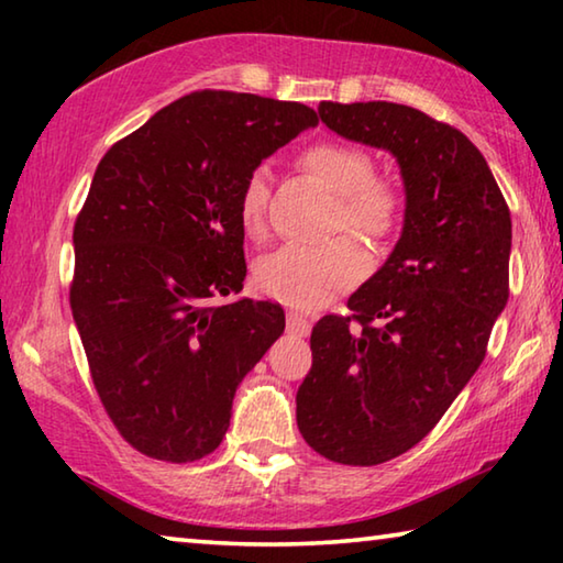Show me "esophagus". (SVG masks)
<instances>
[{
    "label": "esophagus",
    "mask_w": 563,
    "mask_h": 563,
    "mask_svg": "<svg viewBox=\"0 0 563 563\" xmlns=\"http://www.w3.org/2000/svg\"><path fill=\"white\" fill-rule=\"evenodd\" d=\"M288 332H290V335L305 338L310 332V322L305 320L302 316H298V312H288Z\"/></svg>",
    "instance_id": "1"
}]
</instances>
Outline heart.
<instances>
[{
  "label": "heart",
  "instance_id": "b5f03b06",
  "mask_svg": "<svg viewBox=\"0 0 563 563\" xmlns=\"http://www.w3.org/2000/svg\"><path fill=\"white\" fill-rule=\"evenodd\" d=\"M300 166L335 194V228L347 225L352 231L385 238L397 225L402 194L393 180L373 174V156L365 148L320 141L302 151ZM268 201L271 170L258 166L247 174L238 198V216L247 235H263ZM365 273L367 261L360 245L350 238H335L322 245H280L255 265V283L265 295L290 308L316 310L355 288Z\"/></svg>",
  "mask_w": 563,
  "mask_h": 563
}]
</instances>
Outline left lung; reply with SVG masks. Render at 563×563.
<instances>
[{"instance_id": "1", "label": "left lung", "mask_w": 563, "mask_h": 563, "mask_svg": "<svg viewBox=\"0 0 563 563\" xmlns=\"http://www.w3.org/2000/svg\"><path fill=\"white\" fill-rule=\"evenodd\" d=\"M338 136L389 151L405 184L402 235L350 295L352 316L310 335L298 430L330 462L405 454L470 383L509 300L511 216L487 161L462 131L389 101L318 107Z\"/></svg>"}]
</instances>
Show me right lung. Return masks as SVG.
<instances>
[{"mask_svg": "<svg viewBox=\"0 0 563 563\" xmlns=\"http://www.w3.org/2000/svg\"><path fill=\"white\" fill-rule=\"evenodd\" d=\"M318 113L255 93L194 91L113 144L74 225L71 316L123 440L154 460L211 454L238 385L285 312L241 298L247 174Z\"/></svg>", "mask_w": 563, "mask_h": 563, "instance_id": "obj_1", "label": "right lung"}]
</instances>
